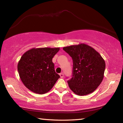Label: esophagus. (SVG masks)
I'll return each instance as SVG.
<instances>
[{"label":"esophagus","mask_w":123,"mask_h":123,"mask_svg":"<svg viewBox=\"0 0 123 123\" xmlns=\"http://www.w3.org/2000/svg\"><path fill=\"white\" fill-rule=\"evenodd\" d=\"M59 75H60V77H61V78H63V76L64 75H63V74L62 73H60Z\"/></svg>","instance_id":"obj_1"}]
</instances>
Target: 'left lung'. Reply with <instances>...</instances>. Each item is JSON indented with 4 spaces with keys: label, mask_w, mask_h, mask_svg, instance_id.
I'll return each instance as SVG.
<instances>
[{
    "label": "left lung",
    "mask_w": 123,
    "mask_h": 123,
    "mask_svg": "<svg viewBox=\"0 0 123 123\" xmlns=\"http://www.w3.org/2000/svg\"><path fill=\"white\" fill-rule=\"evenodd\" d=\"M73 61V77L68 80L70 89L76 95L93 92L102 82L105 62L98 52L84 43L63 48Z\"/></svg>",
    "instance_id": "left-lung-1"
}]
</instances>
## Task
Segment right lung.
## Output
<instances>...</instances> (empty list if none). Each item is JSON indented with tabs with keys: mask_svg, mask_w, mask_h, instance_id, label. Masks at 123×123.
<instances>
[{
	"mask_svg": "<svg viewBox=\"0 0 123 123\" xmlns=\"http://www.w3.org/2000/svg\"><path fill=\"white\" fill-rule=\"evenodd\" d=\"M59 50V47L34 48L22 55L17 69L20 80L27 88L43 94L53 88L60 76L56 73L52 59Z\"/></svg>",
	"mask_w": 123,
	"mask_h": 123,
	"instance_id": "right-lung-1",
	"label": "right lung"
}]
</instances>
